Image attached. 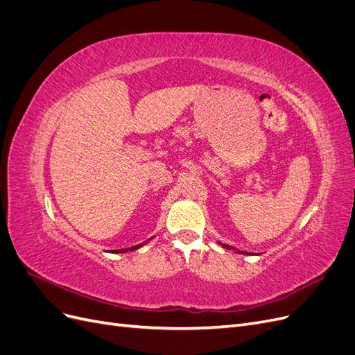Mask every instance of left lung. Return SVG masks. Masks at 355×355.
<instances>
[{"label":"left lung","mask_w":355,"mask_h":355,"mask_svg":"<svg viewBox=\"0 0 355 355\" xmlns=\"http://www.w3.org/2000/svg\"><path fill=\"white\" fill-rule=\"evenodd\" d=\"M223 247H227V249H230V250H235L234 247H231V245H227V244H223ZM237 253H243V254H250V253H247V252H241V250H235Z\"/></svg>","instance_id":"obj_1"}]
</instances>
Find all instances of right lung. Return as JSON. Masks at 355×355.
I'll list each match as a JSON object with an SVG mask.
<instances>
[{
	"instance_id": "right-lung-1",
	"label": "right lung",
	"mask_w": 355,
	"mask_h": 355,
	"mask_svg": "<svg viewBox=\"0 0 355 355\" xmlns=\"http://www.w3.org/2000/svg\"><path fill=\"white\" fill-rule=\"evenodd\" d=\"M149 240H151V239H149ZM142 244H137V245H133V247H130V249H120V250H115L116 253H124V252H128V250H136V249H139V247H141Z\"/></svg>"
}]
</instances>
